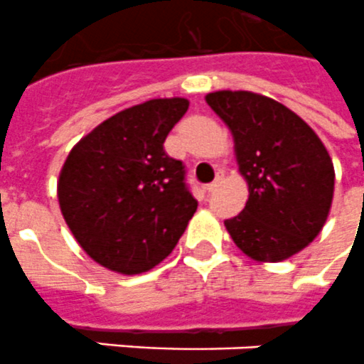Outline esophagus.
I'll return each instance as SVG.
<instances>
[{"mask_svg":"<svg viewBox=\"0 0 364 364\" xmlns=\"http://www.w3.org/2000/svg\"><path fill=\"white\" fill-rule=\"evenodd\" d=\"M218 181H220V176L216 177V181H213V183H209V185H205V191L207 192H213L216 188V185H218Z\"/></svg>","mask_w":364,"mask_h":364,"instance_id":"1","label":"esophagus"}]
</instances>
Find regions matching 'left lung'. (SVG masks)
Wrapping results in <instances>:
<instances>
[{
  "instance_id": "obj_1",
  "label": "left lung",
  "mask_w": 364,
  "mask_h": 364,
  "mask_svg": "<svg viewBox=\"0 0 364 364\" xmlns=\"http://www.w3.org/2000/svg\"><path fill=\"white\" fill-rule=\"evenodd\" d=\"M233 133L250 198L225 220L231 239L255 261L277 262L304 250L326 224L335 172L309 125L276 100L253 92L207 94Z\"/></svg>"
}]
</instances>
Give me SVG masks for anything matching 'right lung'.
Wrapping results in <instances>:
<instances>
[{"label":"right lung","instance_id":"add662e5","mask_svg":"<svg viewBox=\"0 0 364 364\" xmlns=\"http://www.w3.org/2000/svg\"><path fill=\"white\" fill-rule=\"evenodd\" d=\"M187 109L183 97L129 107L70 151L59 205L75 240L102 267L120 274L151 270L196 213L185 164L164 151Z\"/></svg>","mask_w":364,"mask_h":364}]
</instances>
